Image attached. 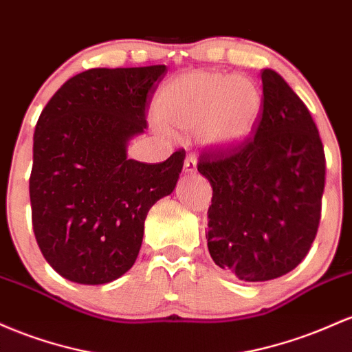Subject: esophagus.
<instances>
[{
	"label": "esophagus",
	"mask_w": 352,
	"mask_h": 352,
	"mask_svg": "<svg viewBox=\"0 0 352 352\" xmlns=\"http://www.w3.org/2000/svg\"><path fill=\"white\" fill-rule=\"evenodd\" d=\"M197 166H196V160L192 156H188L186 161H184V173H189V175H192V173H196Z\"/></svg>",
	"instance_id": "34e87169"
}]
</instances>
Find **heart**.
I'll return each instance as SVG.
<instances>
[{
    "label": "heart",
    "mask_w": 352,
    "mask_h": 352,
    "mask_svg": "<svg viewBox=\"0 0 352 352\" xmlns=\"http://www.w3.org/2000/svg\"><path fill=\"white\" fill-rule=\"evenodd\" d=\"M263 111V93L252 80L195 71L169 81L156 100L157 120L169 131L197 133L211 149L250 140Z\"/></svg>",
    "instance_id": "1"
}]
</instances>
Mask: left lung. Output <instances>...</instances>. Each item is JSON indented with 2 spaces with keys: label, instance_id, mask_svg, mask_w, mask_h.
Returning <instances> with one entry per match:
<instances>
[{
  "label": "left lung",
  "instance_id": "8db88e82",
  "mask_svg": "<svg viewBox=\"0 0 352 352\" xmlns=\"http://www.w3.org/2000/svg\"><path fill=\"white\" fill-rule=\"evenodd\" d=\"M254 138L199 156L212 186L208 250L241 281L261 283L306 258L321 219L326 160L318 128L281 74L263 69Z\"/></svg>",
  "mask_w": 352,
  "mask_h": 352
}]
</instances>
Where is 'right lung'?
<instances>
[{"label": "right lung", "mask_w": 352, "mask_h": 352, "mask_svg": "<svg viewBox=\"0 0 352 352\" xmlns=\"http://www.w3.org/2000/svg\"><path fill=\"white\" fill-rule=\"evenodd\" d=\"M166 66L93 68L59 88L39 116L30 177L38 246L58 274L106 284L131 270L153 204L175 191L184 149L164 163L128 157Z\"/></svg>", "instance_id": "add662e5"}]
</instances>
